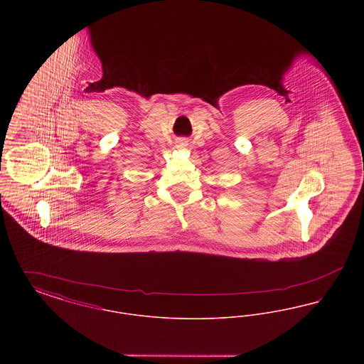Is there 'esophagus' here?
Returning a JSON list of instances; mask_svg holds the SVG:
<instances>
[{
  "instance_id": "esophagus-1",
  "label": "esophagus",
  "mask_w": 364,
  "mask_h": 364,
  "mask_svg": "<svg viewBox=\"0 0 364 364\" xmlns=\"http://www.w3.org/2000/svg\"><path fill=\"white\" fill-rule=\"evenodd\" d=\"M187 146H188V141H187V140H178V141L176 143V147H177L178 150H184V149H187Z\"/></svg>"
}]
</instances>
